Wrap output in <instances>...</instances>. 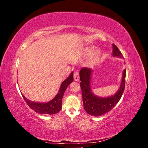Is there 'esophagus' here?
<instances>
[{"mask_svg":"<svg viewBox=\"0 0 148 148\" xmlns=\"http://www.w3.org/2000/svg\"><path fill=\"white\" fill-rule=\"evenodd\" d=\"M73 77H74V79L75 80V81H79V71L78 70H75L74 71Z\"/></svg>","mask_w":148,"mask_h":148,"instance_id":"34e87169","label":"esophagus"}]
</instances>
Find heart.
I'll use <instances>...</instances> for the list:
<instances>
[{
	"mask_svg": "<svg viewBox=\"0 0 148 148\" xmlns=\"http://www.w3.org/2000/svg\"><path fill=\"white\" fill-rule=\"evenodd\" d=\"M90 52H91V51H90Z\"/></svg>",
	"mask_w": 148,
	"mask_h": 148,
	"instance_id": "obj_1",
	"label": "heart"
}]
</instances>
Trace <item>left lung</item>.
<instances>
[{
    "mask_svg": "<svg viewBox=\"0 0 148 148\" xmlns=\"http://www.w3.org/2000/svg\"><path fill=\"white\" fill-rule=\"evenodd\" d=\"M113 56L122 57L123 55L114 44L112 45ZM92 70L87 67H83L79 71L80 86L82 91L84 109L89 115L99 116L109 112L117 105L122 97L125 86L126 70L123 71V76L120 88L118 92L113 96L102 98L95 96L91 91L90 79Z\"/></svg>",
    "mask_w": 148,
    "mask_h": 148,
    "instance_id": "left-lung-1",
    "label": "left lung"
}]
</instances>
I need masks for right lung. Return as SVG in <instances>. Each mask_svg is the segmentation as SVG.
<instances>
[{
	"label": "right lung",
	"mask_w": 148,
	"mask_h": 148,
	"mask_svg": "<svg viewBox=\"0 0 148 148\" xmlns=\"http://www.w3.org/2000/svg\"><path fill=\"white\" fill-rule=\"evenodd\" d=\"M73 81V73L72 72L68 78H66L64 82H62L59 91L56 97L52 100L47 103H40L30 101L26 99L23 95L22 96H23V98L26 104L30 107V109L34 110L36 112L41 114H55L59 112L62 109V97H63L66 88L68 87L70 83Z\"/></svg>",
	"instance_id": "add662e5"
}]
</instances>
